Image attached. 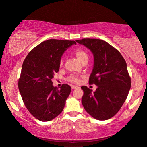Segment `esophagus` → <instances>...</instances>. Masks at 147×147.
Returning a JSON list of instances; mask_svg holds the SVG:
<instances>
[{"mask_svg":"<svg viewBox=\"0 0 147 147\" xmlns=\"http://www.w3.org/2000/svg\"><path fill=\"white\" fill-rule=\"evenodd\" d=\"M71 88H72V89H77V88H79V87L72 85H71Z\"/></svg>","mask_w":147,"mask_h":147,"instance_id":"obj_1","label":"esophagus"}]
</instances>
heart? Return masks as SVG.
Listing matches in <instances>:
<instances>
[{"mask_svg":"<svg viewBox=\"0 0 147 147\" xmlns=\"http://www.w3.org/2000/svg\"><path fill=\"white\" fill-rule=\"evenodd\" d=\"M75 55L78 60L81 62L82 64H83L84 62H87L89 57H88V54L86 53L85 51L81 49H77L75 51ZM60 66H62L63 64V60L60 61ZM68 81L72 82V83H79V78L76 75H71L68 78Z\"/></svg>","mask_w":147,"mask_h":147,"instance_id":"1","label":"heart"}]
</instances>
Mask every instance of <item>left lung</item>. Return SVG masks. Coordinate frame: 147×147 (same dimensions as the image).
<instances>
[{
	"instance_id": "obj_1",
	"label": "left lung",
	"mask_w": 147,
	"mask_h": 147,
	"mask_svg": "<svg viewBox=\"0 0 147 147\" xmlns=\"http://www.w3.org/2000/svg\"><path fill=\"white\" fill-rule=\"evenodd\" d=\"M89 49L94 64L89 84H95V91L81 87L84 94L82 104L93 118L106 120L120 110L128 97L131 87L127 64L122 54L105 41L99 39L76 40Z\"/></svg>"
}]
</instances>
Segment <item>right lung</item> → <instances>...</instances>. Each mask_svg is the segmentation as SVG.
Returning <instances> with one entry per match:
<instances>
[{
  "label": "right lung",
  "mask_w": 147,
  "mask_h": 147,
  "mask_svg": "<svg viewBox=\"0 0 147 147\" xmlns=\"http://www.w3.org/2000/svg\"><path fill=\"white\" fill-rule=\"evenodd\" d=\"M75 41L48 40L30 51L23 62L19 90L23 103L32 116L42 122H48L63 110L71 87L63 84L60 89L54 87L52 79L60 69L64 52Z\"/></svg>",
  "instance_id": "add662e5"
}]
</instances>
